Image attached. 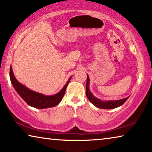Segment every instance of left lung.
<instances>
[{
  "mask_svg": "<svg viewBox=\"0 0 152 152\" xmlns=\"http://www.w3.org/2000/svg\"><path fill=\"white\" fill-rule=\"evenodd\" d=\"M89 83H90V79L88 75H87V81H86V96L88 100L91 102L94 106H96L98 108L102 109H114L116 107H118L121 106V105L124 104V103L126 102L129 96L122 99L119 100H115V101H106V102H103V101L100 100L99 99L96 98L94 96L92 92L90 91L89 88Z\"/></svg>",
  "mask_w": 152,
  "mask_h": 152,
  "instance_id": "1",
  "label": "left lung"
}]
</instances>
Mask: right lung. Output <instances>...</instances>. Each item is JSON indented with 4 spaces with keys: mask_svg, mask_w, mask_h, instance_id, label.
Segmentation results:
<instances>
[{
    "mask_svg": "<svg viewBox=\"0 0 152 152\" xmlns=\"http://www.w3.org/2000/svg\"><path fill=\"white\" fill-rule=\"evenodd\" d=\"M10 77L13 86L22 99L28 105L38 109L52 107L59 104L64 95L67 86L72 77H71L69 79L64 86L62 88V89H61V91L58 93L54 94V95H45V94L39 93V92L33 91L20 83L15 77L12 66H10Z\"/></svg>",
    "mask_w": 152,
    "mask_h": 152,
    "instance_id": "1",
    "label": "right lung"
}]
</instances>
